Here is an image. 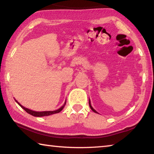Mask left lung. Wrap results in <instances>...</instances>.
Returning a JSON list of instances; mask_svg holds the SVG:
<instances>
[{"label": "left lung", "mask_w": 154, "mask_h": 154, "mask_svg": "<svg viewBox=\"0 0 154 154\" xmlns=\"http://www.w3.org/2000/svg\"><path fill=\"white\" fill-rule=\"evenodd\" d=\"M89 107H90V108L91 109L92 111H94V112H96V113H97V112H96V110H95L93 108H92V106H91V103H90V100H89Z\"/></svg>", "instance_id": "8db88e82"}]
</instances>
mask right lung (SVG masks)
Segmentation results:
<instances>
[{"label": "right lung", "instance_id": "1", "mask_svg": "<svg viewBox=\"0 0 154 154\" xmlns=\"http://www.w3.org/2000/svg\"><path fill=\"white\" fill-rule=\"evenodd\" d=\"M16 102L17 103V104L21 106V107L23 109V110H26L27 113L31 114V115H32L33 116H37V117H41V116H49V115H51V114H57V113H58L60 112L63 110V108L65 107V106L66 104V101L65 102V104H64V105L62 106V107H60V108H58V110H54V111H43V112H35V111H33L32 110H29V109L28 108H25L24 106H23L22 105H21L17 101V100H15Z\"/></svg>", "mask_w": 154, "mask_h": 154}]
</instances>
